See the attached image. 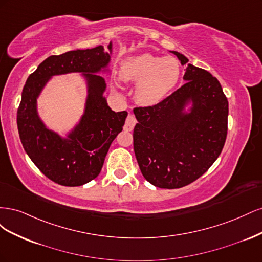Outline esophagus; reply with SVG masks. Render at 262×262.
Masks as SVG:
<instances>
[{"label": "esophagus", "mask_w": 262, "mask_h": 262, "mask_svg": "<svg viewBox=\"0 0 262 262\" xmlns=\"http://www.w3.org/2000/svg\"><path fill=\"white\" fill-rule=\"evenodd\" d=\"M136 122H137V120H136V118H134V116L129 115L128 118H126L125 123H124V130L132 131L133 128H134V125H136Z\"/></svg>", "instance_id": "esophagus-1"}]
</instances>
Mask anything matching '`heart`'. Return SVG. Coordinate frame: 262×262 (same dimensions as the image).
Wrapping results in <instances>:
<instances>
[{
    "label": "heart",
    "instance_id": "1",
    "mask_svg": "<svg viewBox=\"0 0 262 262\" xmlns=\"http://www.w3.org/2000/svg\"><path fill=\"white\" fill-rule=\"evenodd\" d=\"M180 63L173 57H157L150 53L132 55L125 59L120 69L121 80L134 83V97L141 105L154 106L173 90L180 77ZM117 78L115 87L121 89Z\"/></svg>",
    "mask_w": 262,
    "mask_h": 262
}]
</instances>
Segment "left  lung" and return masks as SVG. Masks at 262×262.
<instances>
[{
  "label": "left lung",
  "mask_w": 262,
  "mask_h": 262,
  "mask_svg": "<svg viewBox=\"0 0 262 262\" xmlns=\"http://www.w3.org/2000/svg\"><path fill=\"white\" fill-rule=\"evenodd\" d=\"M171 52L186 66V83L160 104L133 110L139 167L149 184L163 189L181 188L202 176L220 156L227 134L228 101L220 82L184 54Z\"/></svg>",
  "instance_id": "8db88e82"
}]
</instances>
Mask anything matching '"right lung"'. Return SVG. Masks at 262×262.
<instances>
[{
    "instance_id": "add662e5",
    "label": "right lung",
    "mask_w": 262,
    "mask_h": 262,
    "mask_svg": "<svg viewBox=\"0 0 262 262\" xmlns=\"http://www.w3.org/2000/svg\"><path fill=\"white\" fill-rule=\"evenodd\" d=\"M93 49L51 55L27 78L17 110V128L24 149L45 176L61 186L77 187L96 178L113 141L122 131L126 112H114L99 74H110L113 42ZM76 73L84 81L83 114L63 135L51 130L37 112V98L54 76Z\"/></svg>"
}]
</instances>
